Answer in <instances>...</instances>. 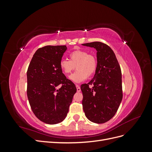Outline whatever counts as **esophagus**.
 <instances>
[{"mask_svg":"<svg viewBox=\"0 0 152 152\" xmlns=\"http://www.w3.org/2000/svg\"><path fill=\"white\" fill-rule=\"evenodd\" d=\"M76 87H77V92H80L81 89H80V87L79 85H76Z\"/></svg>","mask_w":152,"mask_h":152,"instance_id":"1","label":"esophagus"}]
</instances>
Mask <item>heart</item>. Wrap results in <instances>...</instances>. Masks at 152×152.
I'll use <instances>...</instances> for the list:
<instances>
[{
  "mask_svg": "<svg viewBox=\"0 0 152 152\" xmlns=\"http://www.w3.org/2000/svg\"><path fill=\"white\" fill-rule=\"evenodd\" d=\"M70 60L61 59L59 61V68L65 75H69L75 69L77 70L70 77V79L79 83L85 80L87 76L91 77L97 69V59L93 54H88L84 50L77 49L73 50L70 55Z\"/></svg>",
  "mask_w": 152,
  "mask_h": 152,
  "instance_id": "heart-1",
  "label": "heart"
}]
</instances>
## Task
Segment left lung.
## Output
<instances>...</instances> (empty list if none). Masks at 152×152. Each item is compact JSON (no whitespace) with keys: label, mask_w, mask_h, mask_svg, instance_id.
<instances>
[{"label":"left lung","mask_w":152,"mask_h":152,"mask_svg":"<svg viewBox=\"0 0 152 152\" xmlns=\"http://www.w3.org/2000/svg\"><path fill=\"white\" fill-rule=\"evenodd\" d=\"M82 45L96 49L98 62L93 79L80 86L83 110L90 121L103 124L115 115L122 102L121 69L115 54L108 45L100 42ZM90 85L94 86L92 88Z\"/></svg>","instance_id":"left-lung-1"}]
</instances>
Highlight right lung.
<instances>
[{"label": "right lung", "instance_id": "add662e5", "mask_svg": "<svg viewBox=\"0 0 152 152\" xmlns=\"http://www.w3.org/2000/svg\"><path fill=\"white\" fill-rule=\"evenodd\" d=\"M66 49V45L39 48L27 70L30 105L35 115L45 124H58L66 118L77 91L75 84L66 79L59 65Z\"/></svg>", "mask_w": 152, "mask_h": 152}]
</instances>
